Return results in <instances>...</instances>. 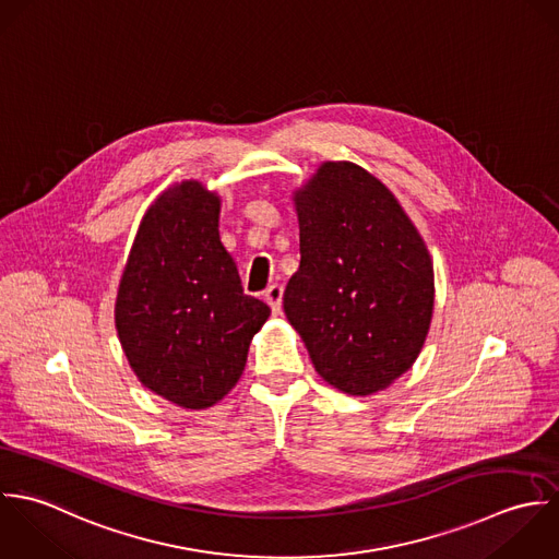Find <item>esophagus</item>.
<instances>
[{
    "label": "esophagus",
    "instance_id": "34e87169",
    "mask_svg": "<svg viewBox=\"0 0 559 559\" xmlns=\"http://www.w3.org/2000/svg\"><path fill=\"white\" fill-rule=\"evenodd\" d=\"M263 296H265V302L272 307V313L278 316L281 313V305H283V287L281 285H270Z\"/></svg>",
    "mask_w": 559,
    "mask_h": 559
}]
</instances>
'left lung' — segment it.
I'll return each mask as SVG.
<instances>
[{
  "mask_svg": "<svg viewBox=\"0 0 559 559\" xmlns=\"http://www.w3.org/2000/svg\"><path fill=\"white\" fill-rule=\"evenodd\" d=\"M300 267L283 309L318 373L349 395L389 386L430 331L435 267L397 199L365 168L326 162L294 194Z\"/></svg>",
  "mask_w": 559,
  "mask_h": 559,
  "instance_id": "1",
  "label": "left lung"
}]
</instances>
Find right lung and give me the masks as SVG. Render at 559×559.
Masks as SVG:
<instances>
[{
  "label": "right lung",
  "mask_w": 559,
  "mask_h": 559,
  "mask_svg": "<svg viewBox=\"0 0 559 559\" xmlns=\"http://www.w3.org/2000/svg\"><path fill=\"white\" fill-rule=\"evenodd\" d=\"M221 199L199 181L168 188L144 214L116 296V331L138 380L201 411L237 384L270 307L243 294L218 233Z\"/></svg>",
  "instance_id": "add662e5"
}]
</instances>
